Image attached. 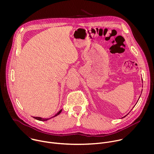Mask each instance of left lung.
Returning a JSON list of instances; mask_svg holds the SVG:
<instances>
[{
  "label": "left lung",
  "instance_id": "1",
  "mask_svg": "<svg viewBox=\"0 0 154 154\" xmlns=\"http://www.w3.org/2000/svg\"><path fill=\"white\" fill-rule=\"evenodd\" d=\"M142 83H143V79H142ZM140 97H139V99H140ZM139 99H138V100H139ZM138 101H137V102H138ZM137 103H136V104H137ZM136 104H135V105H136ZM135 105H134V106H135ZM134 107H133V108H134ZM132 109H133V108H132ZM129 113H130V112H129ZM128 114H127V115H128ZM127 115H125V116H124V117H123V118H124V117H125V116H127Z\"/></svg>",
  "mask_w": 154,
  "mask_h": 154
}]
</instances>
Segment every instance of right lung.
I'll return each instance as SVG.
<instances>
[{
	"label": "right lung",
	"mask_w": 154,
	"mask_h": 154,
	"mask_svg": "<svg viewBox=\"0 0 154 154\" xmlns=\"http://www.w3.org/2000/svg\"><path fill=\"white\" fill-rule=\"evenodd\" d=\"M61 111H62V109H60V111H58L54 116H52L51 118H41V117H33V116H32V117H33V118H35V119L38 120V121H48V120H49V119H52V118H54V117H55V116L59 115L61 113Z\"/></svg>",
	"instance_id": "right-lung-1"
}]
</instances>
